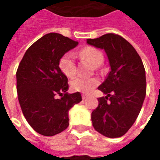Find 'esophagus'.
Returning <instances> with one entry per match:
<instances>
[{
    "label": "esophagus",
    "mask_w": 160,
    "mask_h": 160,
    "mask_svg": "<svg viewBox=\"0 0 160 160\" xmlns=\"http://www.w3.org/2000/svg\"><path fill=\"white\" fill-rule=\"evenodd\" d=\"M86 98H87V96H86V95H84V94H83V95H82V99H83V100H85Z\"/></svg>",
    "instance_id": "obj_1"
}]
</instances>
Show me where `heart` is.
<instances>
[{"label": "heart", "instance_id": "1", "mask_svg": "<svg viewBox=\"0 0 160 160\" xmlns=\"http://www.w3.org/2000/svg\"><path fill=\"white\" fill-rule=\"evenodd\" d=\"M80 55L81 57L90 60L95 66L100 65L104 60L102 53L100 51H98L97 49L93 47H86L83 49L80 52ZM59 67L68 77H71L75 75L76 71V66H75V57L73 54L66 53L63 55L59 61ZM98 83L99 81L95 78L79 76L71 80L70 87L75 91L89 94L92 91L94 88L97 86Z\"/></svg>", "mask_w": 160, "mask_h": 160}]
</instances>
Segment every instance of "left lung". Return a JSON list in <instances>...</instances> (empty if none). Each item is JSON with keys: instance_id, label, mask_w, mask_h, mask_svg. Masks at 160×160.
I'll return each mask as SVG.
<instances>
[{"instance_id": "obj_1", "label": "left lung", "mask_w": 160, "mask_h": 160, "mask_svg": "<svg viewBox=\"0 0 160 160\" xmlns=\"http://www.w3.org/2000/svg\"><path fill=\"white\" fill-rule=\"evenodd\" d=\"M87 44L105 50L110 71L98 89L105 97L91 114L96 131L109 138L121 137L139 115L146 95L145 70L142 60L129 42L119 35L105 34L87 39Z\"/></svg>"}]
</instances>
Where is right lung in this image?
Wrapping results in <instances>:
<instances>
[{"instance_id":"right-lung-1","label":"right lung","mask_w":160,"mask_h":160,"mask_svg":"<svg viewBox=\"0 0 160 160\" xmlns=\"http://www.w3.org/2000/svg\"><path fill=\"white\" fill-rule=\"evenodd\" d=\"M78 41L58 33L42 36L26 51L16 71V90L24 116L35 131L53 136L69 126V110L82 100L69 94L60 59ZM60 95V98H56Z\"/></svg>"}]
</instances>
